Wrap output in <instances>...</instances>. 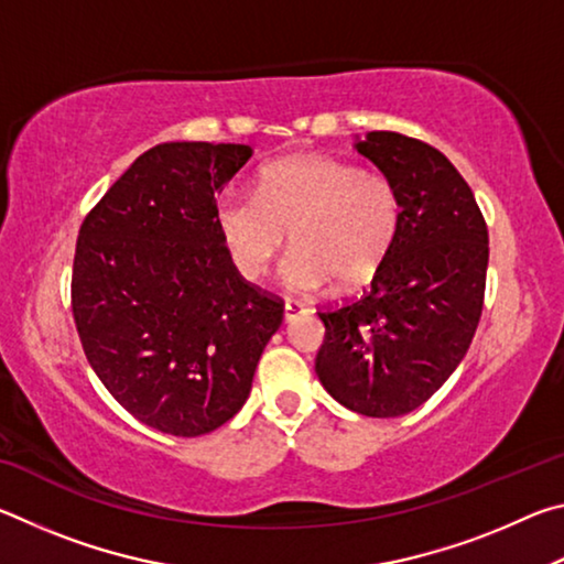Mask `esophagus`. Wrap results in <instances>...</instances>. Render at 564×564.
<instances>
[{"label":"esophagus","mask_w":564,"mask_h":564,"mask_svg":"<svg viewBox=\"0 0 564 564\" xmlns=\"http://www.w3.org/2000/svg\"><path fill=\"white\" fill-rule=\"evenodd\" d=\"M305 313H308V308H305V305L299 303V301H285V305H283V318H285V323L301 318V316H305Z\"/></svg>","instance_id":"34e87169"}]
</instances>
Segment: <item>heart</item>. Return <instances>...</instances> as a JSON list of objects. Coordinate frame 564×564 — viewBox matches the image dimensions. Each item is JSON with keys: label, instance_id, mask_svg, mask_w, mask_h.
<instances>
[{"label": "heart", "instance_id": "heart-1", "mask_svg": "<svg viewBox=\"0 0 564 564\" xmlns=\"http://www.w3.org/2000/svg\"><path fill=\"white\" fill-rule=\"evenodd\" d=\"M218 228L236 269L261 279L289 241L283 281L313 293L336 281L366 283L386 263L403 224L395 181L350 161L291 156L273 161L256 194L226 191L216 206Z\"/></svg>", "mask_w": 564, "mask_h": 564}]
</instances>
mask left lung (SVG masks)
<instances>
[{"label": "left lung", "mask_w": 564, "mask_h": 564, "mask_svg": "<svg viewBox=\"0 0 564 564\" xmlns=\"http://www.w3.org/2000/svg\"><path fill=\"white\" fill-rule=\"evenodd\" d=\"M358 151L395 181L403 224L360 299L318 308L323 388L352 413L398 417L460 366L482 316L488 224L467 181L425 141L370 131Z\"/></svg>", "instance_id": "8db88e82"}]
</instances>
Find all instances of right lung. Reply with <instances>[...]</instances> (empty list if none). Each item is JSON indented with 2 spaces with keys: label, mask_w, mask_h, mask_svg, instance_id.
Listing matches in <instances>:
<instances>
[{
  "label": "right lung",
  "mask_w": 564,
  "mask_h": 564,
  "mask_svg": "<svg viewBox=\"0 0 564 564\" xmlns=\"http://www.w3.org/2000/svg\"><path fill=\"white\" fill-rule=\"evenodd\" d=\"M251 147L171 141L123 171L79 228L72 313L89 366L149 427L198 437L251 393L283 321L279 295L236 271L216 194Z\"/></svg>",
  "instance_id": "1"
}]
</instances>
